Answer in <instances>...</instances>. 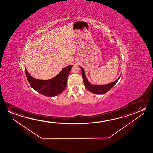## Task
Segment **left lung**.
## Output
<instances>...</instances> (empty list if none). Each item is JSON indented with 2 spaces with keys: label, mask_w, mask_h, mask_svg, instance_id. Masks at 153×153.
<instances>
[{
  "label": "left lung",
  "mask_w": 153,
  "mask_h": 153,
  "mask_svg": "<svg viewBox=\"0 0 153 153\" xmlns=\"http://www.w3.org/2000/svg\"><path fill=\"white\" fill-rule=\"evenodd\" d=\"M81 70V72H82V75L83 80V83L85 85V87L90 92H92L95 94H98V95H102V94H104L107 92H108L111 88H113L114 85L117 83V82L118 81L119 79L121 76V75L119 76V78L117 79V80H116L113 82L109 84H107L105 85H94L91 84L88 81L85 75V71L84 69L82 67H80Z\"/></svg>",
  "instance_id": "1"
}]
</instances>
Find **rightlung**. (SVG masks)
<instances>
[{
    "instance_id": "1",
    "label": "right lung",
    "mask_w": 153,
    "mask_h": 153,
    "mask_svg": "<svg viewBox=\"0 0 153 153\" xmlns=\"http://www.w3.org/2000/svg\"><path fill=\"white\" fill-rule=\"evenodd\" d=\"M72 66L70 65L63 68L58 75L48 80H38L33 78L25 68V72L30 85L34 90L41 95L53 97L59 95L65 89L68 78Z\"/></svg>"
}]
</instances>
